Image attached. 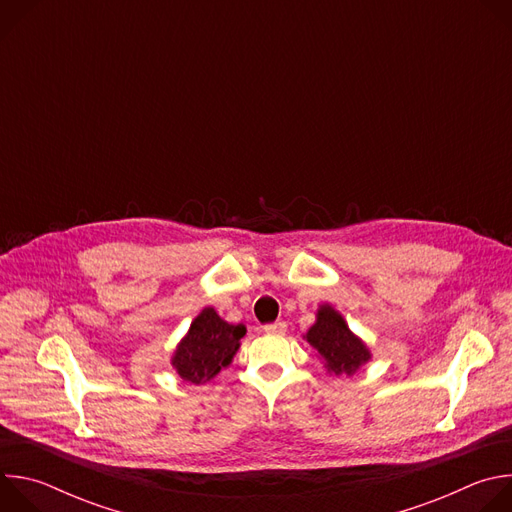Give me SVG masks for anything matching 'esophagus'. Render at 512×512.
I'll list each match as a JSON object with an SVG mask.
<instances>
[{"instance_id": "34e87169", "label": "esophagus", "mask_w": 512, "mask_h": 512, "mask_svg": "<svg viewBox=\"0 0 512 512\" xmlns=\"http://www.w3.org/2000/svg\"><path fill=\"white\" fill-rule=\"evenodd\" d=\"M263 330H265V334L281 336V334H285V330H287V324H285L283 320H277V322H273V324H265V326H263Z\"/></svg>"}]
</instances>
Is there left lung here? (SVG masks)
<instances>
[{
  "label": "left lung",
  "instance_id": "left-lung-1",
  "mask_svg": "<svg viewBox=\"0 0 512 512\" xmlns=\"http://www.w3.org/2000/svg\"><path fill=\"white\" fill-rule=\"evenodd\" d=\"M306 340L320 352L328 371L334 375H352L371 358L369 348L350 332L344 318L332 306L318 310L316 324L308 330Z\"/></svg>",
  "mask_w": 512,
  "mask_h": 512
}]
</instances>
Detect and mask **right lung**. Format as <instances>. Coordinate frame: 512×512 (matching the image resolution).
Masks as SVG:
<instances>
[{
	"mask_svg": "<svg viewBox=\"0 0 512 512\" xmlns=\"http://www.w3.org/2000/svg\"><path fill=\"white\" fill-rule=\"evenodd\" d=\"M245 332L243 324H229L212 308H204L172 356L174 369L194 385L210 381L223 367H229Z\"/></svg>",
	"mask_w": 512,
	"mask_h": 512,
	"instance_id": "right-lung-1",
	"label": "right lung"
}]
</instances>
